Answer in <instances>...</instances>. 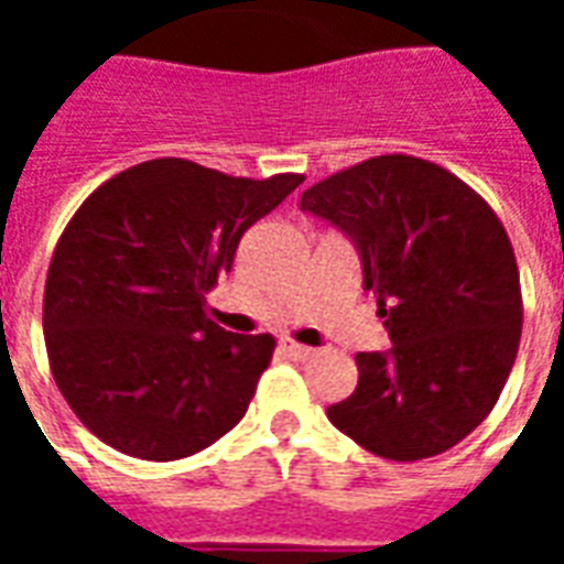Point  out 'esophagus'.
<instances>
[{"mask_svg": "<svg viewBox=\"0 0 564 564\" xmlns=\"http://www.w3.org/2000/svg\"><path fill=\"white\" fill-rule=\"evenodd\" d=\"M281 347H283V354H290L293 359H311V356H314V347H305V344L293 341V338H283Z\"/></svg>", "mask_w": 564, "mask_h": 564, "instance_id": "1", "label": "esophagus"}]
</instances>
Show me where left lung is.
<instances>
[{"label": "left lung", "instance_id": "8db88e82", "mask_svg": "<svg viewBox=\"0 0 564 564\" xmlns=\"http://www.w3.org/2000/svg\"><path fill=\"white\" fill-rule=\"evenodd\" d=\"M362 257L390 354H356L359 383L329 420L375 456L456 447L496 408L522 335L517 257L480 193L435 162L387 153L302 193Z\"/></svg>", "mask_w": 564, "mask_h": 564}]
</instances>
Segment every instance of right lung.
Here are the masks:
<instances>
[{
    "instance_id": "obj_1",
    "label": "right lung",
    "mask_w": 564,
    "mask_h": 564,
    "mask_svg": "<svg viewBox=\"0 0 564 564\" xmlns=\"http://www.w3.org/2000/svg\"><path fill=\"white\" fill-rule=\"evenodd\" d=\"M305 174L232 177L162 156L84 198L44 283V344L68 408L108 447L174 462L238 420L274 354L205 314L241 235Z\"/></svg>"
}]
</instances>
